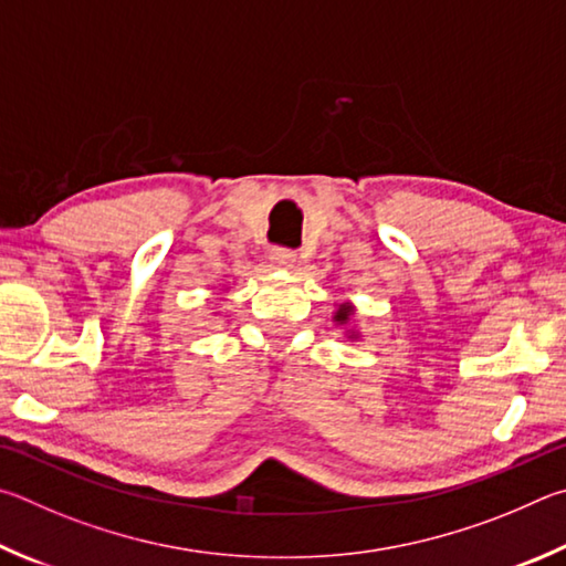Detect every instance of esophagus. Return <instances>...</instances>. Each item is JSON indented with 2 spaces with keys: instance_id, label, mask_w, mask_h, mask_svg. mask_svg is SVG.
Masks as SVG:
<instances>
[{
  "instance_id": "34e87169",
  "label": "esophagus",
  "mask_w": 566,
  "mask_h": 566,
  "mask_svg": "<svg viewBox=\"0 0 566 566\" xmlns=\"http://www.w3.org/2000/svg\"><path fill=\"white\" fill-rule=\"evenodd\" d=\"M271 263L275 268H293L295 263H298V253L291 251V248H281L275 245L271 251Z\"/></svg>"
}]
</instances>
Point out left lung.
<instances>
[{"label": "left lung", "instance_id": "8db88e82", "mask_svg": "<svg viewBox=\"0 0 566 566\" xmlns=\"http://www.w3.org/2000/svg\"><path fill=\"white\" fill-rule=\"evenodd\" d=\"M348 315H350L348 305H340V311H338V315H335V318H338L340 323H345V321H348Z\"/></svg>", "mask_w": 566, "mask_h": 566}]
</instances>
